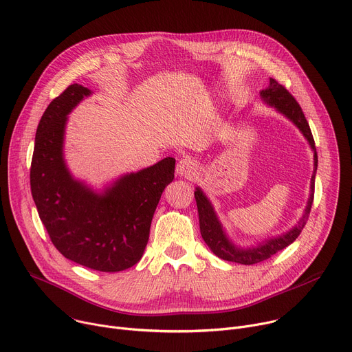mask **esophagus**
Instances as JSON below:
<instances>
[{"mask_svg":"<svg viewBox=\"0 0 352 352\" xmlns=\"http://www.w3.org/2000/svg\"><path fill=\"white\" fill-rule=\"evenodd\" d=\"M196 172H197V164L193 157L184 156L177 162L176 175H179L180 177H193Z\"/></svg>","mask_w":352,"mask_h":352,"instance_id":"esophagus-1","label":"esophagus"}]
</instances>
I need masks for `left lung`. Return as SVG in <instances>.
Here are the masks:
<instances>
[{
    "mask_svg": "<svg viewBox=\"0 0 352 352\" xmlns=\"http://www.w3.org/2000/svg\"><path fill=\"white\" fill-rule=\"evenodd\" d=\"M261 100L272 107L275 111L286 117L297 129L302 132L303 137L306 138L310 149L313 151V175L310 180V195L306 204V208L302 214L300 220L297 221L294 227H292L289 231L283 234H278L276 236H269L267 239H263L258 242L256 245L251 247H241L236 245L235 242L228 236L226 228L223 227L217 212L214 210L212 203L206 196V193L201 190V187H196L195 197L197 203V211H199V223H200V232L207 244V247L211 250L214 255L219 258L241 265H254L258 262H262L276 252L282 251L287 245H290L296 238L300 235L302 230L306 226V221L309 219L310 208L313 204L314 197V179L317 172V152L314 146V140L309 126V122L302 111L300 105L292 97V94L279 85L275 78H269V86L265 90L259 91Z\"/></svg>",
    "mask_w": 352,
    "mask_h": 352,
    "instance_id": "left-lung-1",
    "label": "left lung"
}]
</instances>
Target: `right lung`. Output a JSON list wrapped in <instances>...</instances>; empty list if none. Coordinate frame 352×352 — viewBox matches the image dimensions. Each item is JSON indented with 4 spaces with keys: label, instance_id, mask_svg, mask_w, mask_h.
<instances>
[{
    "label": "right lung",
    "instance_id": "obj_1",
    "mask_svg": "<svg viewBox=\"0 0 352 352\" xmlns=\"http://www.w3.org/2000/svg\"><path fill=\"white\" fill-rule=\"evenodd\" d=\"M91 94L72 85L47 105L36 129L31 192L42 224L65 258L100 272H120L142 258L176 160L168 156L98 190L76 179L65 159L66 125L69 114Z\"/></svg>",
    "mask_w": 352,
    "mask_h": 352
}]
</instances>
